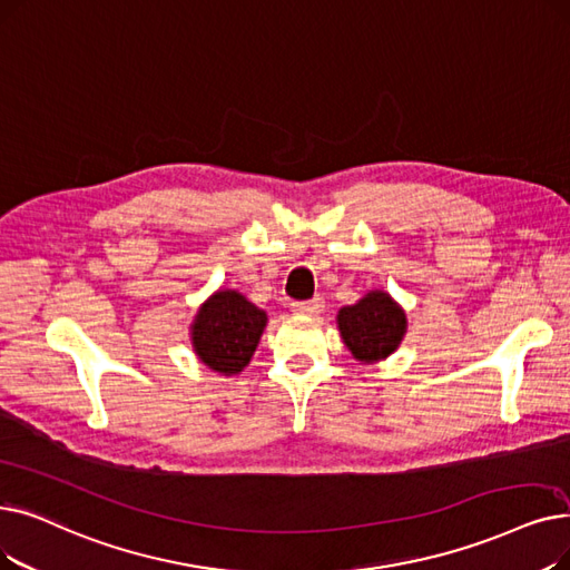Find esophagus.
<instances>
[{"instance_id": "obj_1", "label": "esophagus", "mask_w": 570, "mask_h": 570, "mask_svg": "<svg viewBox=\"0 0 570 570\" xmlns=\"http://www.w3.org/2000/svg\"><path fill=\"white\" fill-rule=\"evenodd\" d=\"M291 309L295 314H321V309H324V301H321V298L295 301V303H291Z\"/></svg>"}]
</instances>
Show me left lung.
Segmentation results:
<instances>
[{"mask_svg": "<svg viewBox=\"0 0 570 570\" xmlns=\"http://www.w3.org/2000/svg\"><path fill=\"white\" fill-rule=\"evenodd\" d=\"M337 324L344 344L358 361L389 356L405 333V314L386 293L373 291L352 307H342Z\"/></svg>", "mask_w": 570, "mask_h": 570, "instance_id": "8db88e82", "label": "left lung"}]
</instances>
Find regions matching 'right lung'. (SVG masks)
I'll use <instances>...</instances> for the list:
<instances>
[{"mask_svg":"<svg viewBox=\"0 0 570 570\" xmlns=\"http://www.w3.org/2000/svg\"><path fill=\"white\" fill-rule=\"evenodd\" d=\"M265 328V312L235 291H218L193 324V346L216 373L235 375L249 363Z\"/></svg>","mask_w":570,"mask_h":570,"instance_id":"right-lung-1","label":"right lung"}]
</instances>
